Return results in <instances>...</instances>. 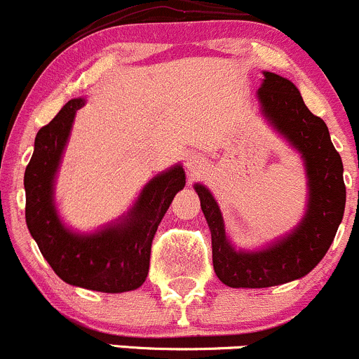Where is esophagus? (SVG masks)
<instances>
[{
	"mask_svg": "<svg viewBox=\"0 0 359 359\" xmlns=\"http://www.w3.org/2000/svg\"><path fill=\"white\" fill-rule=\"evenodd\" d=\"M187 168L191 175H197V171L201 169V161H198V158H190V162L187 164Z\"/></svg>",
	"mask_w": 359,
	"mask_h": 359,
	"instance_id": "esophagus-1",
	"label": "esophagus"
}]
</instances>
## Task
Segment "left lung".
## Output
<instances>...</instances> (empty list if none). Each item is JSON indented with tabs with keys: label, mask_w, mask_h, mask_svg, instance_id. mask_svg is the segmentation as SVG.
I'll list each match as a JSON object with an SVG mask.
<instances>
[{
	"label": "left lung",
	"mask_w": 359,
	"mask_h": 359,
	"mask_svg": "<svg viewBox=\"0 0 359 359\" xmlns=\"http://www.w3.org/2000/svg\"><path fill=\"white\" fill-rule=\"evenodd\" d=\"M269 122L300 151L309 178V205L290 236L262 251H236L225 236L218 204L202 184H195L212 243V267L230 288H269L304 278L333 243L346 208L342 158L330 140L326 123L312 115L299 88L276 73H264L258 90Z\"/></svg>",
	"instance_id": "8db88e82"
}]
</instances>
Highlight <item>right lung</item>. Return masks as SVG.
Returning a JSON list of instances; mask_svg holds the SVG:
<instances>
[{
    "label": "right lung",
    "instance_id": "1",
    "mask_svg": "<svg viewBox=\"0 0 359 359\" xmlns=\"http://www.w3.org/2000/svg\"><path fill=\"white\" fill-rule=\"evenodd\" d=\"M83 99H71L41 127L24 175L26 222L41 255L67 285L104 293L140 288L150 269L151 243L172 198L184 187L181 165L162 172L143 188L126 218L92 236H78L60 223L54 205V178Z\"/></svg>",
    "mask_w": 359,
    "mask_h": 359
}]
</instances>
